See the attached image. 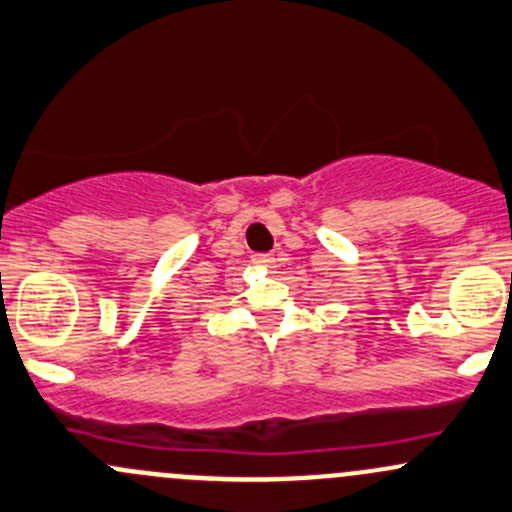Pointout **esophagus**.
I'll return each mask as SVG.
<instances>
[{
  "mask_svg": "<svg viewBox=\"0 0 512 512\" xmlns=\"http://www.w3.org/2000/svg\"><path fill=\"white\" fill-rule=\"evenodd\" d=\"M254 263H258V266H263V268H276V256L256 254L254 256Z\"/></svg>",
  "mask_w": 512,
  "mask_h": 512,
  "instance_id": "1",
  "label": "esophagus"
}]
</instances>
